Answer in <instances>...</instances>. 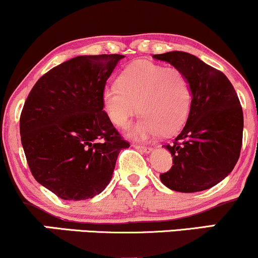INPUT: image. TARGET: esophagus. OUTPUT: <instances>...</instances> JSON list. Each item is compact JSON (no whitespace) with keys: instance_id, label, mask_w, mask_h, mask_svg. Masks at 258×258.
<instances>
[{"instance_id":"obj_1","label":"esophagus","mask_w":258,"mask_h":258,"mask_svg":"<svg viewBox=\"0 0 258 258\" xmlns=\"http://www.w3.org/2000/svg\"><path fill=\"white\" fill-rule=\"evenodd\" d=\"M136 148V149H138V150H141L142 153H146V154H149V153H152L153 152V148H149V147H143V146H137V144H135V146H133Z\"/></svg>"}]
</instances>
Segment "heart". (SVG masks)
I'll list each match as a JSON object with an SVG mask.
<instances>
[{
	"instance_id": "obj_1",
	"label": "heart",
	"mask_w": 258,
	"mask_h": 258,
	"mask_svg": "<svg viewBox=\"0 0 258 258\" xmlns=\"http://www.w3.org/2000/svg\"><path fill=\"white\" fill-rule=\"evenodd\" d=\"M103 106L119 128H126L141 112L130 137L147 141L174 135L184 126L191 105V88L184 73L150 61H136L117 79V86L103 91ZM140 108H138V106Z\"/></svg>"
}]
</instances>
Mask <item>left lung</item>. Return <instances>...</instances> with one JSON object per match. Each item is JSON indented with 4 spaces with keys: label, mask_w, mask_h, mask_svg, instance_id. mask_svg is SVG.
<instances>
[{
    "label": "left lung",
    "mask_w": 258,
    "mask_h": 258,
    "mask_svg": "<svg viewBox=\"0 0 258 258\" xmlns=\"http://www.w3.org/2000/svg\"><path fill=\"white\" fill-rule=\"evenodd\" d=\"M184 73L191 88V105L182 132L172 146L173 166L160 179L171 190H206L233 171L240 155L244 116L238 94L227 76L195 55L173 51L154 54Z\"/></svg>",
    "instance_id": "obj_1"
}]
</instances>
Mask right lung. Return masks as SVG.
Wrapping results in <instances>:
<instances>
[{
    "mask_svg": "<svg viewBox=\"0 0 258 258\" xmlns=\"http://www.w3.org/2000/svg\"><path fill=\"white\" fill-rule=\"evenodd\" d=\"M125 55H79L35 84L20 137L35 179L63 200L96 197L111 180L123 141L103 110L106 80Z\"/></svg>",
    "mask_w": 258,
    "mask_h": 258,
    "instance_id": "right-lung-1",
    "label": "right lung"
}]
</instances>
